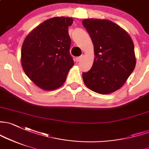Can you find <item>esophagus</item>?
<instances>
[{
    "label": "esophagus",
    "instance_id": "34e87169",
    "mask_svg": "<svg viewBox=\"0 0 149 149\" xmlns=\"http://www.w3.org/2000/svg\"><path fill=\"white\" fill-rule=\"evenodd\" d=\"M83 58H84V55H81V56H80L79 57L76 58V61H77V62H79L80 61H81V59H82Z\"/></svg>",
    "mask_w": 149,
    "mask_h": 149
}]
</instances>
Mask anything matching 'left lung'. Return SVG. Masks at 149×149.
<instances>
[{"label":"left lung","mask_w":149,"mask_h":149,"mask_svg":"<svg viewBox=\"0 0 149 149\" xmlns=\"http://www.w3.org/2000/svg\"><path fill=\"white\" fill-rule=\"evenodd\" d=\"M82 23L91 38L95 56L91 68L82 74L84 84L100 94L113 93L135 68L134 42L124 29L109 20L88 18Z\"/></svg>","instance_id":"8db88e82"}]
</instances>
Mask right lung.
I'll list each match as a JSON object with an SVG mask.
<instances>
[{"instance_id": "obj_1", "label": "right lung", "mask_w": 149, "mask_h": 149, "mask_svg": "<svg viewBox=\"0 0 149 149\" xmlns=\"http://www.w3.org/2000/svg\"><path fill=\"white\" fill-rule=\"evenodd\" d=\"M70 17H54L38 26L26 36L21 48V65L37 86L52 91L60 88L74 65L70 55Z\"/></svg>"}]
</instances>
